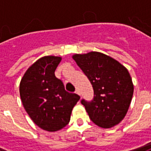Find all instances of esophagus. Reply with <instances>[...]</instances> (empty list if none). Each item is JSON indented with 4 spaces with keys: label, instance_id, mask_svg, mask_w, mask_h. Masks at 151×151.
I'll use <instances>...</instances> for the list:
<instances>
[{
    "label": "esophagus",
    "instance_id": "esophagus-1",
    "mask_svg": "<svg viewBox=\"0 0 151 151\" xmlns=\"http://www.w3.org/2000/svg\"><path fill=\"white\" fill-rule=\"evenodd\" d=\"M75 92H76V93H77V94H78V95H79V96H81V92H80V91H79V90H78V89L76 90Z\"/></svg>",
    "mask_w": 151,
    "mask_h": 151
}]
</instances>
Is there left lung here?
I'll list each match as a JSON object with an SVG mask.
<instances>
[{"instance_id":"obj_1","label":"left lung","mask_w":151,"mask_h":151,"mask_svg":"<svg viewBox=\"0 0 151 151\" xmlns=\"http://www.w3.org/2000/svg\"><path fill=\"white\" fill-rule=\"evenodd\" d=\"M73 59L94 90L92 100L81 101L91 121L104 129L119 124L127 114L133 95V84L128 70L100 52L76 54Z\"/></svg>"}]
</instances>
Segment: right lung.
Returning <instances> with one entry per match:
<instances>
[{
	"label": "right lung",
	"instance_id": "add662e5",
	"mask_svg": "<svg viewBox=\"0 0 151 151\" xmlns=\"http://www.w3.org/2000/svg\"><path fill=\"white\" fill-rule=\"evenodd\" d=\"M61 57L45 56L36 61L25 73L19 85L22 105L33 122L48 132L60 130L70 120L73 106L80 99L66 92L55 71Z\"/></svg>",
	"mask_w": 151,
	"mask_h": 151
}]
</instances>
